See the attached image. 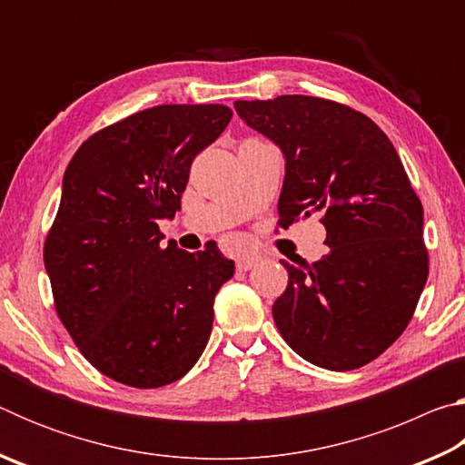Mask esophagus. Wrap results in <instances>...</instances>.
I'll return each mask as SVG.
<instances>
[{"label":"esophagus","mask_w":465,"mask_h":465,"mask_svg":"<svg viewBox=\"0 0 465 465\" xmlns=\"http://www.w3.org/2000/svg\"><path fill=\"white\" fill-rule=\"evenodd\" d=\"M256 264H258V256H242L235 261V269H238L240 272H246L250 269H254Z\"/></svg>","instance_id":"1"}]
</instances>
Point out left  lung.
<instances>
[{
  "label": "left lung",
  "instance_id": "obj_1",
  "mask_svg": "<svg viewBox=\"0 0 465 465\" xmlns=\"http://www.w3.org/2000/svg\"><path fill=\"white\" fill-rule=\"evenodd\" d=\"M235 110L285 155L279 227L320 215L318 262L281 261L289 282L272 305L299 357L351 371L398 341L429 277L422 204L388 135L359 110L318 96L238 100Z\"/></svg>",
  "mask_w": 465,
  "mask_h": 465
}]
</instances>
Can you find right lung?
I'll use <instances>...</instances> for the list:
<instances>
[{
    "label": "right lung",
    "mask_w": 465,
    "mask_h": 465,
    "mask_svg": "<svg viewBox=\"0 0 465 465\" xmlns=\"http://www.w3.org/2000/svg\"><path fill=\"white\" fill-rule=\"evenodd\" d=\"M223 104H162L88 137L63 176L45 240L54 310L110 380L152 390L191 371L213 328L233 261L217 243L191 254L157 222L180 209L193 160L232 121Z\"/></svg>",
    "instance_id": "1"
}]
</instances>
